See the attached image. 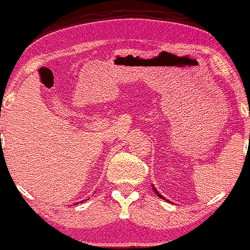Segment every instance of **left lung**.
<instances>
[{
	"label": "left lung",
	"mask_w": 250,
	"mask_h": 250,
	"mask_svg": "<svg viewBox=\"0 0 250 250\" xmlns=\"http://www.w3.org/2000/svg\"><path fill=\"white\" fill-rule=\"evenodd\" d=\"M153 190H154V192H155V193H156V194H158V196H159V198H161V199H165V198H164V197H163V196H161V194H160V193H159V192H158V190H156V188H154V186H153Z\"/></svg>",
	"instance_id": "8db88e82"
}]
</instances>
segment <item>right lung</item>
<instances>
[{
  "label": "right lung",
  "mask_w": 250,
  "mask_h": 250,
  "mask_svg": "<svg viewBox=\"0 0 250 250\" xmlns=\"http://www.w3.org/2000/svg\"><path fill=\"white\" fill-rule=\"evenodd\" d=\"M76 204H78V203H76Z\"/></svg>",
  "instance_id": "obj_1"
}]
</instances>
